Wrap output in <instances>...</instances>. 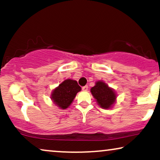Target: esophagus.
<instances>
[{"label":"esophagus","mask_w":160,"mask_h":160,"mask_svg":"<svg viewBox=\"0 0 160 160\" xmlns=\"http://www.w3.org/2000/svg\"><path fill=\"white\" fill-rule=\"evenodd\" d=\"M88 86H83V87L82 88V91H87L88 90Z\"/></svg>","instance_id":"obj_1"}]
</instances>
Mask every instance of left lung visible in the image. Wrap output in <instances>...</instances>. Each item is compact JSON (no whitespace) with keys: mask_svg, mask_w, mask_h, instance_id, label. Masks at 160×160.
<instances>
[{"mask_svg":"<svg viewBox=\"0 0 160 160\" xmlns=\"http://www.w3.org/2000/svg\"><path fill=\"white\" fill-rule=\"evenodd\" d=\"M90 92L99 107L103 109H111L117 102V95L114 89L102 80L95 82Z\"/></svg>","mask_w":160,"mask_h":160,"instance_id":"left-lung-1","label":"left lung"}]
</instances>
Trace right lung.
I'll return each mask as SVG.
<instances>
[{"label": "right lung", "instance_id": "right-lung-1", "mask_svg": "<svg viewBox=\"0 0 160 160\" xmlns=\"http://www.w3.org/2000/svg\"><path fill=\"white\" fill-rule=\"evenodd\" d=\"M80 91H81V87L76 80L67 79L53 89L50 98L56 106L65 110L71 105Z\"/></svg>", "mask_w": 160, "mask_h": 160}]
</instances>
